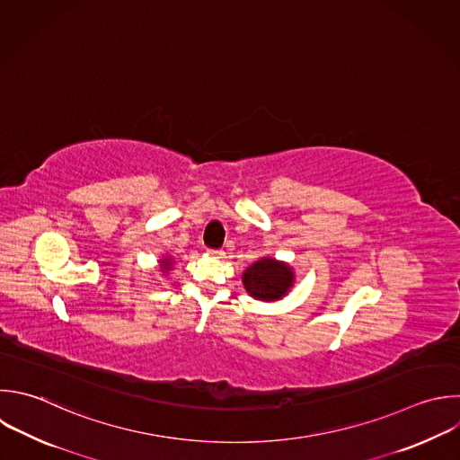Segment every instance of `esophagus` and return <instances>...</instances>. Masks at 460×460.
<instances>
[{"label":"esophagus","instance_id":"1","mask_svg":"<svg viewBox=\"0 0 460 460\" xmlns=\"http://www.w3.org/2000/svg\"><path fill=\"white\" fill-rule=\"evenodd\" d=\"M208 253H210L212 257H217V259H221V257L225 255V252H223V250H208Z\"/></svg>","mask_w":460,"mask_h":460}]
</instances>
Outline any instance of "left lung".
Segmentation results:
<instances>
[{"mask_svg":"<svg viewBox=\"0 0 460 460\" xmlns=\"http://www.w3.org/2000/svg\"><path fill=\"white\" fill-rule=\"evenodd\" d=\"M293 282V271L288 264L275 259H261L252 264L244 275L243 284L246 291L257 300H279L286 295Z\"/></svg>","mask_w":460,"mask_h":460,"instance_id":"8db88e82","label":"left lung"}]
</instances>
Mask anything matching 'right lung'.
I'll return each instance as SVG.
<instances>
[{
  "mask_svg": "<svg viewBox=\"0 0 460 460\" xmlns=\"http://www.w3.org/2000/svg\"><path fill=\"white\" fill-rule=\"evenodd\" d=\"M162 266H164V270H169V268H171V261H169V259H164V261H162Z\"/></svg>",
  "mask_w": 460,
  "mask_h": 460,
  "instance_id": "obj_1",
  "label": "right lung"
}]
</instances>
